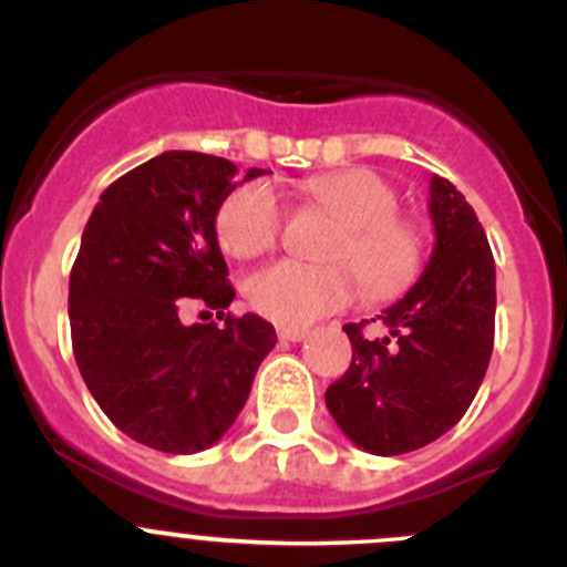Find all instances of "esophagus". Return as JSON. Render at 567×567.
Wrapping results in <instances>:
<instances>
[{
    "mask_svg": "<svg viewBox=\"0 0 567 567\" xmlns=\"http://www.w3.org/2000/svg\"><path fill=\"white\" fill-rule=\"evenodd\" d=\"M307 334H309V329H303V327H280L278 329V338L280 340H292V343L303 340Z\"/></svg>",
    "mask_w": 567,
    "mask_h": 567,
    "instance_id": "obj_1",
    "label": "esophagus"
}]
</instances>
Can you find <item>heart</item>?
I'll return each mask as SVG.
<instances>
[{
	"mask_svg": "<svg viewBox=\"0 0 567 567\" xmlns=\"http://www.w3.org/2000/svg\"><path fill=\"white\" fill-rule=\"evenodd\" d=\"M307 195L343 221L329 244L334 264L278 260L247 280V300L278 327H309L312 320L352 303L358 279L369 298H394L423 272V229L398 213V193L372 169L315 175ZM284 204L272 184L249 182L233 189L215 215L224 252L252 260L272 252L284 233Z\"/></svg>",
	"mask_w": 567,
	"mask_h": 567,
	"instance_id": "b5f03b06",
	"label": "heart"
}]
</instances>
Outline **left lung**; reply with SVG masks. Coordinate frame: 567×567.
<instances>
[{"instance_id": "obj_1", "label": "left lung", "mask_w": 567, "mask_h": 567, "mask_svg": "<svg viewBox=\"0 0 567 567\" xmlns=\"http://www.w3.org/2000/svg\"><path fill=\"white\" fill-rule=\"evenodd\" d=\"M432 260L378 320L385 338L346 323L352 363L327 389L340 432L363 452L394 457L443 437L468 412L494 349L497 275L485 229L463 193L434 175Z\"/></svg>"}]
</instances>
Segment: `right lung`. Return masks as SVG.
<instances>
[{
    "label": "right lung",
    "instance_id": "1",
    "mask_svg": "<svg viewBox=\"0 0 567 567\" xmlns=\"http://www.w3.org/2000/svg\"><path fill=\"white\" fill-rule=\"evenodd\" d=\"M235 182L238 167L218 155H155L104 189L70 269L79 372L115 429L155 452L218 443L278 343L264 318L227 312L235 289L215 215ZM189 302L225 323L184 328L177 315Z\"/></svg>",
    "mask_w": 567,
    "mask_h": 567
}]
</instances>
